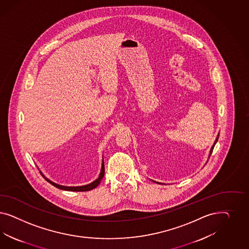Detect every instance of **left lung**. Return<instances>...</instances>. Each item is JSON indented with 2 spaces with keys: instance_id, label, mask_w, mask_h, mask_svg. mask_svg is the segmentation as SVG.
Returning <instances> with one entry per match:
<instances>
[{
  "instance_id": "1",
  "label": "left lung",
  "mask_w": 249,
  "mask_h": 249,
  "mask_svg": "<svg viewBox=\"0 0 249 249\" xmlns=\"http://www.w3.org/2000/svg\"><path fill=\"white\" fill-rule=\"evenodd\" d=\"M218 138H219V134L217 135V138H216V140H215V142H214V143H213V145L212 146L211 150H210V153H209V158H210V155L212 154V151H213V147H214V145H215V143L217 142V141H218ZM154 181V182H157V183H160V182H158V181Z\"/></svg>"
}]
</instances>
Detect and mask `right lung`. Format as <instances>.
Wrapping results in <instances>:
<instances>
[{"mask_svg":"<svg viewBox=\"0 0 249 249\" xmlns=\"http://www.w3.org/2000/svg\"><path fill=\"white\" fill-rule=\"evenodd\" d=\"M104 174H105V168H104V161H102V166H101V171H100V174L98 176V179L95 180L93 182H91L89 184H87V185H83V186H64V185H60V184H57V183H54L52 181H50L49 179L45 178V176L43 175V174L41 173V174L45 177V180L50 182L52 185H53L54 187L56 188L60 189V190H65V191H71V192H87V191H90L92 189L96 188L98 186V184L100 183V181L102 180V178L104 177Z\"/></svg>","mask_w":249,"mask_h":249,"instance_id":"1","label":"right lung"}]
</instances>
